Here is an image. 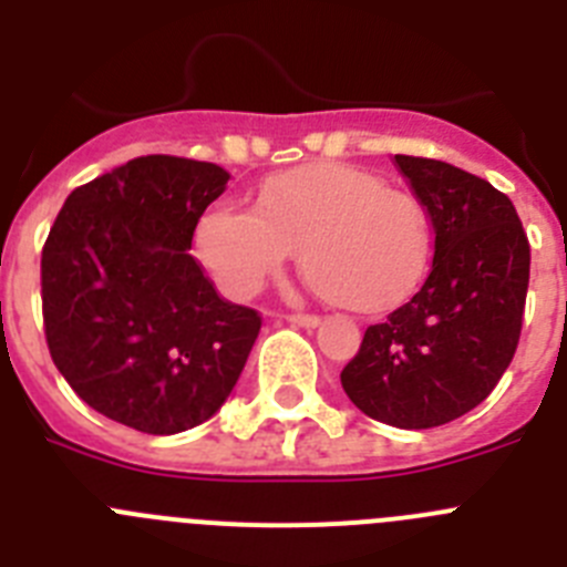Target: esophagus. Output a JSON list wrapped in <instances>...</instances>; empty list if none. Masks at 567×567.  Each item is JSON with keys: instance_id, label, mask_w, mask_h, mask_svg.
<instances>
[{"instance_id": "34e87169", "label": "esophagus", "mask_w": 567, "mask_h": 567, "mask_svg": "<svg viewBox=\"0 0 567 567\" xmlns=\"http://www.w3.org/2000/svg\"><path fill=\"white\" fill-rule=\"evenodd\" d=\"M289 323H295V327H307V329H315L320 323L318 315H307V312H292L287 315Z\"/></svg>"}]
</instances>
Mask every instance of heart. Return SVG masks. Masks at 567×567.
I'll return each instance as SVG.
<instances>
[{
	"label": "heart",
	"mask_w": 567,
	"mask_h": 567,
	"mask_svg": "<svg viewBox=\"0 0 567 567\" xmlns=\"http://www.w3.org/2000/svg\"><path fill=\"white\" fill-rule=\"evenodd\" d=\"M432 218L417 195L349 164H312L260 184L255 209H207L195 249L233 298H252L300 249L327 300L383 312L420 287L432 264Z\"/></svg>",
	"instance_id": "b5f03b06"
}]
</instances>
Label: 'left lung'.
I'll list each match as a JSON object with an SVG mask.
<instances>
[{
	"instance_id": "obj_1",
	"label": "left lung",
	"mask_w": 567,
	"mask_h": 567,
	"mask_svg": "<svg viewBox=\"0 0 567 567\" xmlns=\"http://www.w3.org/2000/svg\"><path fill=\"white\" fill-rule=\"evenodd\" d=\"M394 167L432 218V272L365 329L340 383L372 420L434 429L483 403L517 352L530 247L511 198L485 178L417 155H394Z\"/></svg>"
}]
</instances>
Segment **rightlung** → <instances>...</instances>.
Instances as JSON below:
<instances>
[{
	"instance_id": "1",
	"label": "right lung",
	"mask_w": 567,
	"mask_h": 567,
	"mask_svg": "<svg viewBox=\"0 0 567 567\" xmlns=\"http://www.w3.org/2000/svg\"><path fill=\"white\" fill-rule=\"evenodd\" d=\"M227 182L218 164L142 155L73 189L44 240L50 358L90 409L135 432L213 417L260 332L189 255Z\"/></svg>"
}]
</instances>
